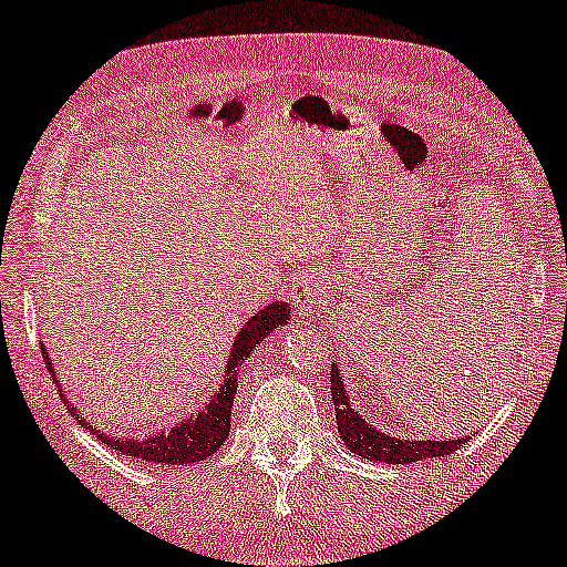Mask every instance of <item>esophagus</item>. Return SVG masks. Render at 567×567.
I'll use <instances>...</instances> for the list:
<instances>
[{"instance_id": "1", "label": "esophagus", "mask_w": 567, "mask_h": 567, "mask_svg": "<svg viewBox=\"0 0 567 567\" xmlns=\"http://www.w3.org/2000/svg\"><path fill=\"white\" fill-rule=\"evenodd\" d=\"M324 293L322 286L315 278H301L297 284V297H293V307L299 309V315H315L317 309H322Z\"/></svg>"}]
</instances>
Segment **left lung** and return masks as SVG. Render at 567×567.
Here are the masks:
<instances>
[{
	"label": "left lung",
	"mask_w": 567,
	"mask_h": 567,
	"mask_svg": "<svg viewBox=\"0 0 567 567\" xmlns=\"http://www.w3.org/2000/svg\"><path fill=\"white\" fill-rule=\"evenodd\" d=\"M330 392L336 402V421L338 433L346 441V446L353 454H359L363 462H386V464H410L431 460V456H444L460 449L467 439H449V441H413V439H394L390 433L377 431L369 425L359 410L351 405L346 394V384L340 382L338 367L330 371Z\"/></svg>",
	"instance_id": "obj_1"
}]
</instances>
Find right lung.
<instances>
[{
	"label": "right lung",
	"instance_id": "1",
	"mask_svg": "<svg viewBox=\"0 0 567 567\" xmlns=\"http://www.w3.org/2000/svg\"><path fill=\"white\" fill-rule=\"evenodd\" d=\"M291 312L286 301H274L266 309H260L258 315L252 317L250 322L239 330V336L231 343V353L227 367H224V379L219 384V392L214 394L212 402L204 410H198L196 415H190L188 421L173 425V429L165 433H154V436L146 439H115V436H103V433L95 431L100 441H105L107 446L115 449V452L126 454L128 460H144L152 464H193L204 462L206 456L219 452L224 441L229 436L231 425V405H235L237 394V374L239 367L250 359V353L258 348V343L266 336H270L278 324H286ZM43 359L49 363V371H53L49 353L43 351ZM64 398V394H61ZM72 415L82 423V417L76 415V408L69 405Z\"/></svg>",
	"mask_w": 567,
	"mask_h": 567
}]
</instances>
